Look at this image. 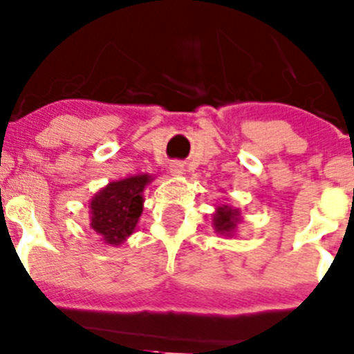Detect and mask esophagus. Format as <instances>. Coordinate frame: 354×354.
<instances>
[{
  "mask_svg": "<svg viewBox=\"0 0 354 354\" xmlns=\"http://www.w3.org/2000/svg\"><path fill=\"white\" fill-rule=\"evenodd\" d=\"M170 174L172 176H182L184 174V165L178 164V162H174V164H170Z\"/></svg>",
  "mask_w": 354,
  "mask_h": 354,
  "instance_id": "34e87169",
  "label": "esophagus"
}]
</instances>
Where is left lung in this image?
<instances>
[{
    "label": "left lung",
    "instance_id": "1",
    "mask_svg": "<svg viewBox=\"0 0 354 354\" xmlns=\"http://www.w3.org/2000/svg\"><path fill=\"white\" fill-rule=\"evenodd\" d=\"M215 228L217 232H222V234H232L234 228L236 227V222H239V210L230 209L228 205L220 207L217 215L214 218Z\"/></svg>",
    "mask_w": 354,
    "mask_h": 354
}]
</instances>
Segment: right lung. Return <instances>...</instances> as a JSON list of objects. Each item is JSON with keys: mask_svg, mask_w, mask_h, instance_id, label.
I'll return each instance as SVG.
<instances>
[{"mask_svg": "<svg viewBox=\"0 0 354 354\" xmlns=\"http://www.w3.org/2000/svg\"><path fill=\"white\" fill-rule=\"evenodd\" d=\"M149 176H134L112 182L91 202V227L106 243L119 245L134 232L142 214V190Z\"/></svg>", "mask_w": 354, "mask_h": 354, "instance_id": "add662e5", "label": "right lung"}]
</instances>
